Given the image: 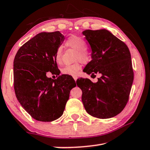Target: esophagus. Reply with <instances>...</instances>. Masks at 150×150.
I'll return each instance as SVG.
<instances>
[{
  "mask_svg": "<svg viewBox=\"0 0 150 150\" xmlns=\"http://www.w3.org/2000/svg\"><path fill=\"white\" fill-rule=\"evenodd\" d=\"M73 79H74V80L76 81L77 79V76H73Z\"/></svg>",
  "mask_w": 150,
  "mask_h": 150,
  "instance_id": "obj_1",
  "label": "esophagus"
}]
</instances>
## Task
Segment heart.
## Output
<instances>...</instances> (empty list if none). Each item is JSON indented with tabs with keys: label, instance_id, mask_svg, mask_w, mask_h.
Instances as JSON below:
<instances>
[{
	"label": "heart",
	"instance_id": "1",
	"mask_svg": "<svg viewBox=\"0 0 150 150\" xmlns=\"http://www.w3.org/2000/svg\"><path fill=\"white\" fill-rule=\"evenodd\" d=\"M66 45L77 51L76 57L77 60H81V62L85 63L90 59L89 53L86 50L87 44L81 38L76 35H71L66 41ZM62 48L58 47L55 52V60L57 63H60L62 61ZM81 69V65L79 63H76L74 64L65 65L62 69V72L65 75L76 76Z\"/></svg>",
	"mask_w": 150,
	"mask_h": 150
}]
</instances>
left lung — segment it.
<instances>
[{"label": "left lung", "instance_id": "left-lung-1", "mask_svg": "<svg viewBox=\"0 0 150 150\" xmlns=\"http://www.w3.org/2000/svg\"><path fill=\"white\" fill-rule=\"evenodd\" d=\"M90 45L91 59L83 69L88 75L100 73L98 81L80 78L86 111L98 118L118 115L126 105L134 81L131 55L127 45L108 30H86L82 32Z\"/></svg>", "mask_w": 150, "mask_h": 150}]
</instances>
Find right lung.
I'll return each instance as SVG.
<instances>
[{
    "mask_svg": "<svg viewBox=\"0 0 150 150\" xmlns=\"http://www.w3.org/2000/svg\"><path fill=\"white\" fill-rule=\"evenodd\" d=\"M64 39L59 31L39 33L15 55V94L22 108L36 120L52 122L61 117L70 91L76 87L74 79L69 80L67 75H59L57 79L46 76L48 71L57 74L55 52Z\"/></svg>",
    "mask_w": 150,
    "mask_h": 150,
    "instance_id": "right-lung-1",
    "label": "right lung"
}]
</instances>
